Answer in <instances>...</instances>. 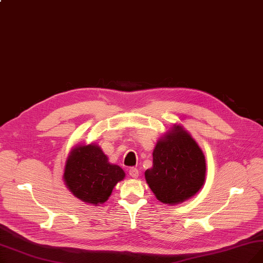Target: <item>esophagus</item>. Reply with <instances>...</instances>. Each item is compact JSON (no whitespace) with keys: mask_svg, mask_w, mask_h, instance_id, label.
Here are the masks:
<instances>
[{"mask_svg":"<svg viewBox=\"0 0 263 263\" xmlns=\"http://www.w3.org/2000/svg\"><path fill=\"white\" fill-rule=\"evenodd\" d=\"M129 175L132 177V178H137L139 177V170L135 168V167H131L129 170Z\"/></svg>","mask_w":263,"mask_h":263,"instance_id":"34e87169","label":"esophagus"}]
</instances>
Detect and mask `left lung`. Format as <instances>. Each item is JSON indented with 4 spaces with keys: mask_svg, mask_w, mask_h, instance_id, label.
<instances>
[{
    "mask_svg": "<svg viewBox=\"0 0 263 263\" xmlns=\"http://www.w3.org/2000/svg\"><path fill=\"white\" fill-rule=\"evenodd\" d=\"M153 167L145 172L146 181L157 199L178 204L194 196L205 178V159L191 134L174 124L158 141Z\"/></svg>",
    "mask_w": 263,
    "mask_h": 263,
    "instance_id": "left-lung-1",
    "label": "left lung"
}]
</instances>
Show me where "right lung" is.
Instances as JSON below:
<instances>
[{"label": "right lung", "instance_id": "add662e5", "mask_svg": "<svg viewBox=\"0 0 263 263\" xmlns=\"http://www.w3.org/2000/svg\"><path fill=\"white\" fill-rule=\"evenodd\" d=\"M124 176L118 165L108 162L99 146L89 144L71 150L66 161L64 180L76 197L97 205L107 200Z\"/></svg>", "mask_w": 263, "mask_h": 263}]
</instances>
